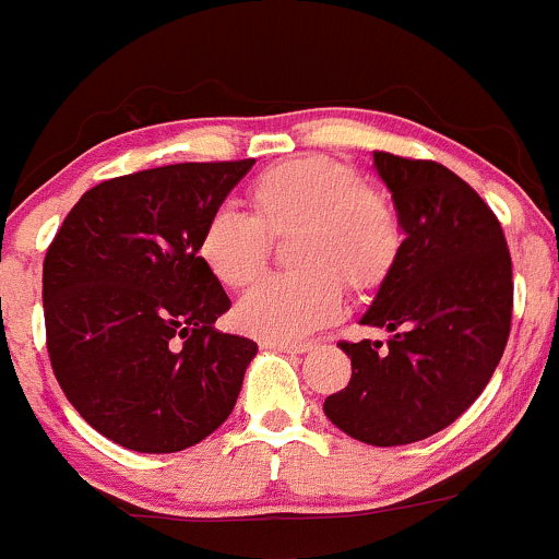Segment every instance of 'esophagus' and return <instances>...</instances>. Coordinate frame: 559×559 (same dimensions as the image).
Returning <instances> with one entry per match:
<instances>
[{
	"mask_svg": "<svg viewBox=\"0 0 559 559\" xmlns=\"http://www.w3.org/2000/svg\"><path fill=\"white\" fill-rule=\"evenodd\" d=\"M266 349H280V353L287 355H304L312 349V342H263Z\"/></svg>",
	"mask_w": 559,
	"mask_h": 559,
	"instance_id": "obj_1",
	"label": "esophagus"
}]
</instances>
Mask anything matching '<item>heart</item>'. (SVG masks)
I'll list each match as a JSON object with an SVG mask.
<instances>
[{"label":"heart","instance_id":"heart-1","mask_svg":"<svg viewBox=\"0 0 559 559\" xmlns=\"http://www.w3.org/2000/svg\"><path fill=\"white\" fill-rule=\"evenodd\" d=\"M255 215L217 204L199 234V255L226 287H247L266 269L272 234L298 228L293 272L258 282L239 301L241 331L266 342L309 336L342 314L344 282L358 296L377 293L404 250L393 199L368 186L344 160L307 155L269 166L252 180Z\"/></svg>","mask_w":559,"mask_h":559}]
</instances>
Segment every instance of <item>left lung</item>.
Wrapping results in <instances>:
<instances>
[{
	"instance_id": "obj_1",
	"label": "left lung",
	"mask_w": 559,
	"mask_h": 559,
	"mask_svg": "<svg viewBox=\"0 0 559 559\" xmlns=\"http://www.w3.org/2000/svg\"><path fill=\"white\" fill-rule=\"evenodd\" d=\"M373 166L404 223V250L364 325L388 344L338 342L349 384L328 395L325 417L371 447L439 433L490 382L511 331V255L495 212L439 160L373 151Z\"/></svg>"
}]
</instances>
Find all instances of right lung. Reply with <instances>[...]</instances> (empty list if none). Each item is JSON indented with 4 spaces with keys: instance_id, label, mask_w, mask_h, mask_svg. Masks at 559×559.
Instances as JSON below:
<instances>
[{
    "instance_id": "add662e5",
    "label": "right lung",
    "mask_w": 559,
    "mask_h": 559,
    "mask_svg": "<svg viewBox=\"0 0 559 559\" xmlns=\"http://www.w3.org/2000/svg\"><path fill=\"white\" fill-rule=\"evenodd\" d=\"M255 158L169 164L83 193L43 263L45 344L80 417L134 452H180L231 414L252 338L199 255L206 215Z\"/></svg>"
}]
</instances>
